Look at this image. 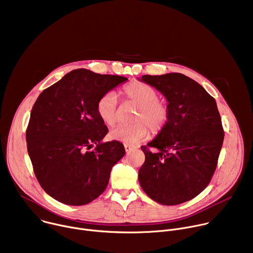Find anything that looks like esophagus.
<instances>
[{"label":"esophagus","instance_id":"1","mask_svg":"<svg viewBox=\"0 0 253 253\" xmlns=\"http://www.w3.org/2000/svg\"><path fill=\"white\" fill-rule=\"evenodd\" d=\"M124 148H125V151H126L127 153H130L131 151L135 150V147H134V146H132V145H128V144H125V145H124Z\"/></svg>","mask_w":253,"mask_h":253}]
</instances>
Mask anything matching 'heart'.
<instances>
[{
	"label": "heart",
	"mask_w": 253,
	"mask_h": 253,
	"mask_svg": "<svg viewBox=\"0 0 253 253\" xmlns=\"http://www.w3.org/2000/svg\"><path fill=\"white\" fill-rule=\"evenodd\" d=\"M123 94L129 101L138 106L134 122L130 125H119L109 132L113 141L132 145L144 139L148 134V127L152 132H159L164 128L169 117L166 103L158 99L157 91L148 84L133 82L123 89ZM97 113L106 125L112 126L118 119L117 96L114 92H107L97 102Z\"/></svg>",
	"instance_id": "obj_1"
}]
</instances>
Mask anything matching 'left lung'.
I'll return each instance as SVG.
<instances>
[{"instance_id":"obj_1","label":"left lung","mask_w":253,"mask_h":253,"mask_svg":"<svg viewBox=\"0 0 253 253\" xmlns=\"http://www.w3.org/2000/svg\"><path fill=\"white\" fill-rule=\"evenodd\" d=\"M139 81L158 90L167 100L166 125L147 146L139 183L150 198L163 205L191 200L209 184L224 139L215 99L191 78L180 73L144 75Z\"/></svg>"}]
</instances>
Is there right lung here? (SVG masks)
Instances as JSON below:
<instances>
[{"label":"right lung","mask_w":253,"mask_h":253,"mask_svg":"<svg viewBox=\"0 0 253 253\" xmlns=\"http://www.w3.org/2000/svg\"><path fill=\"white\" fill-rule=\"evenodd\" d=\"M127 80L77 69L35 102L26 132L28 153L40 185L57 201L85 205L106 189L125 149L118 141H102L108 128L97 102Z\"/></svg>","instance_id":"1"}]
</instances>
